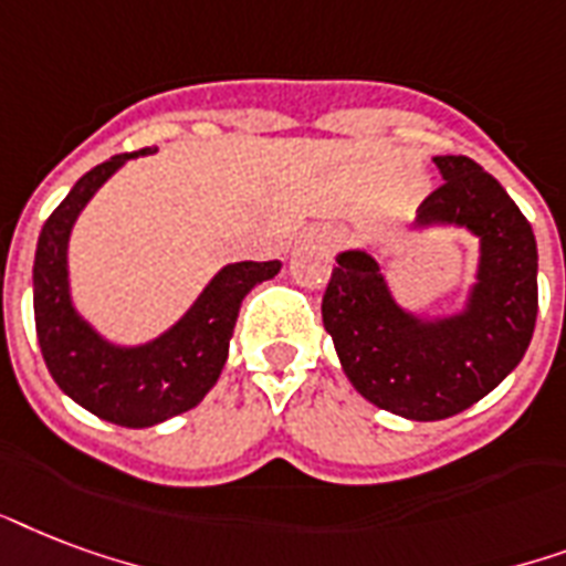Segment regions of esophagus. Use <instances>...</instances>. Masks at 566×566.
<instances>
[{"label": "esophagus", "mask_w": 566, "mask_h": 566, "mask_svg": "<svg viewBox=\"0 0 566 566\" xmlns=\"http://www.w3.org/2000/svg\"><path fill=\"white\" fill-rule=\"evenodd\" d=\"M318 242L327 251H333V248H339L345 242V230H339V227H324V230H318Z\"/></svg>", "instance_id": "obj_1"}]
</instances>
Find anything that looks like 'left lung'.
Listing matches in <instances>:
<instances>
[{
	"label": "left lung",
	"instance_id": "1",
	"mask_svg": "<svg viewBox=\"0 0 566 566\" xmlns=\"http://www.w3.org/2000/svg\"><path fill=\"white\" fill-rule=\"evenodd\" d=\"M442 182L416 227L454 223L479 235L481 260L467 310L424 322L389 295L366 251L336 256L322 297L324 331L343 371L380 410L433 422L496 389L523 360L537 318V242L507 191L467 156H437Z\"/></svg>",
	"mask_w": 566,
	"mask_h": 566
}]
</instances>
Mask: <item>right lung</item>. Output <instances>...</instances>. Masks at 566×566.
I'll use <instances>...</instances> for the list:
<instances>
[{
	"label": "right lung",
	"instance_id": "right-lung-1",
	"mask_svg": "<svg viewBox=\"0 0 566 566\" xmlns=\"http://www.w3.org/2000/svg\"><path fill=\"white\" fill-rule=\"evenodd\" d=\"M147 153H120L87 170L46 218L34 251V327L52 380L76 405L124 428H150L203 401L221 378L244 295L280 271L277 260L233 262L159 339L135 348L105 343L70 301V230L96 188L126 159Z\"/></svg>",
	"mask_w": 566,
	"mask_h": 566
}]
</instances>
